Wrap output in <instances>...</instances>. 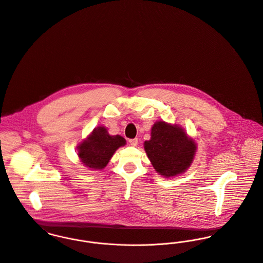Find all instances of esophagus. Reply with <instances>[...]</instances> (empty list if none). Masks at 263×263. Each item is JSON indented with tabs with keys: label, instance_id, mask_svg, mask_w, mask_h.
<instances>
[{
	"label": "esophagus",
	"instance_id": "34e87169",
	"mask_svg": "<svg viewBox=\"0 0 263 263\" xmlns=\"http://www.w3.org/2000/svg\"><path fill=\"white\" fill-rule=\"evenodd\" d=\"M129 143H130V145L137 146V144H138V139H137V138H135V139H130V140H129Z\"/></svg>",
	"mask_w": 263,
	"mask_h": 263
}]
</instances>
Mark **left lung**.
<instances>
[{"label":"left lung","mask_w":263,"mask_h":263,"mask_svg":"<svg viewBox=\"0 0 263 263\" xmlns=\"http://www.w3.org/2000/svg\"><path fill=\"white\" fill-rule=\"evenodd\" d=\"M144 149L155 172L163 177H173L189 170L198 147L181 126L156 121Z\"/></svg>","instance_id":"8db88e82"}]
</instances>
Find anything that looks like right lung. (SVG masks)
Instances as JSON below:
<instances>
[{"label":"right lung","mask_w":263,"mask_h":263,"mask_svg":"<svg viewBox=\"0 0 263 263\" xmlns=\"http://www.w3.org/2000/svg\"><path fill=\"white\" fill-rule=\"evenodd\" d=\"M126 145L120 135H110L104 126L95 128L86 139L77 147L81 162L91 171H100L107 166L118 148Z\"/></svg>","instance_id":"add662e5"}]
</instances>
